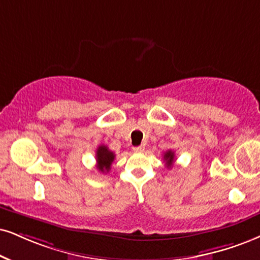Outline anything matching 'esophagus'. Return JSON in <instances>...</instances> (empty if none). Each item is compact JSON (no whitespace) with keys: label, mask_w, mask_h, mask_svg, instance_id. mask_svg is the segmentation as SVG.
<instances>
[{"label":"esophagus","mask_w":260,"mask_h":260,"mask_svg":"<svg viewBox=\"0 0 260 260\" xmlns=\"http://www.w3.org/2000/svg\"><path fill=\"white\" fill-rule=\"evenodd\" d=\"M133 150H134V152H143V150H145V146H137V147H134Z\"/></svg>","instance_id":"34e87169"}]
</instances>
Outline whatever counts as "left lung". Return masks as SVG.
<instances>
[{
	"label": "left lung",
	"mask_w": 260,
	"mask_h": 260,
	"mask_svg": "<svg viewBox=\"0 0 260 260\" xmlns=\"http://www.w3.org/2000/svg\"><path fill=\"white\" fill-rule=\"evenodd\" d=\"M164 160L166 162V166L170 169L172 165H174L175 161V153L172 150H168V152L164 153Z\"/></svg>",
	"instance_id": "8db88e82"
}]
</instances>
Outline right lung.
<instances>
[{"label": "right lung", "instance_id": "right-lung-1", "mask_svg": "<svg viewBox=\"0 0 260 260\" xmlns=\"http://www.w3.org/2000/svg\"><path fill=\"white\" fill-rule=\"evenodd\" d=\"M114 158V153L111 152L107 146H99V148L96 149V168L101 172H108Z\"/></svg>", "mask_w": 260, "mask_h": 260}]
</instances>
